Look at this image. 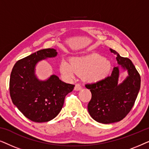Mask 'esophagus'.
Here are the masks:
<instances>
[{"mask_svg": "<svg viewBox=\"0 0 149 149\" xmlns=\"http://www.w3.org/2000/svg\"><path fill=\"white\" fill-rule=\"evenodd\" d=\"M81 89H82V87H81V85L80 84L77 83V84L75 85V86H74V90L75 91H79V90H81Z\"/></svg>", "mask_w": 149, "mask_h": 149, "instance_id": "esophagus-1", "label": "esophagus"}]
</instances>
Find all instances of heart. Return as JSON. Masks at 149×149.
Wrapping results in <instances>:
<instances>
[{"mask_svg":"<svg viewBox=\"0 0 149 149\" xmlns=\"http://www.w3.org/2000/svg\"><path fill=\"white\" fill-rule=\"evenodd\" d=\"M111 69V62L97 54L74 57L71 58L70 62L62 60L60 64V72L66 78H73L77 74L83 75L85 80L90 83L103 81Z\"/></svg>","mask_w":149,"mask_h":149,"instance_id":"1","label":"heart"}]
</instances>
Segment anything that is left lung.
I'll return each instance as SVG.
<instances>
[{
  "label": "left lung",
  "mask_w": 149,
  "mask_h": 149,
  "mask_svg": "<svg viewBox=\"0 0 149 149\" xmlns=\"http://www.w3.org/2000/svg\"><path fill=\"white\" fill-rule=\"evenodd\" d=\"M110 49L117 56L118 64L127 70L129 76L119 84V67H115L111 76L103 81L85 85L91 93V99L87 106L89 115L95 121L104 124L119 121L127 116L135 103L141 81L132 61Z\"/></svg>",
  "instance_id": "left-lung-1"
}]
</instances>
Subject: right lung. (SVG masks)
Returning a JSON list of instances; mask_svg holds the SVG:
<instances>
[{
	"label": "right lung",
	"instance_id": "add662e5",
	"mask_svg": "<svg viewBox=\"0 0 149 149\" xmlns=\"http://www.w3.org/2000/svg\"><path fill=\"white\" fill-rule=\"evenodd\" d=\"M57 56L54 49L38 51L18 60L12 69L9 81L10 96L13 104L31 121L47 122L61 111L64 99L74 85L63 82L56 75L41 81L34 74L38 61Z\"/></svg>",
	"mask_w": 149,
	"mask_h": 149
}]
</instances>
